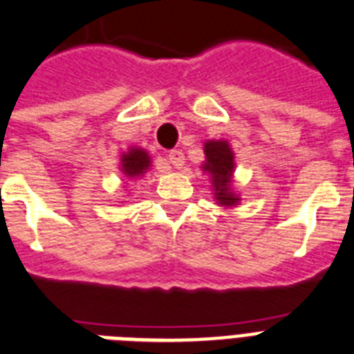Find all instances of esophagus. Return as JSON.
I'll list each match as a JSON object with an SVG mask.
<instances>
[{"label": "esophagus", "mask_w": 354, "mask_h": 354, "mask_svg": "<svg viewBox=\"0 0 354 354\" xmlns=\"http://www.w3.org/2000/svg\"><path fill=\"white\" fill-rule=\"evenodd\" d=\"M169 163L174 169H182L185 165V154L182 151H171L169 152Z\"/></svg>", "instance_id": "esophagus-1"}]
</instances>
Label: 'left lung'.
<instances>
[{"instance_id": "1", "label": "left lung", "mask_w": 354, "mask_h": 354, "mask_svg": "<svg viewBox=\"0 0 354 354\" xmlns=\"http://www.w3.org/2000/svg\"><path fill=\"white\" fill-rule=\"evenodd\" d=\"M205 158L207 162L203 163V171L211 174L212 187H214V194L216 200L222 205H234L238 198L234 196L229 189L231 183L232 169H234V156L227 142H207L205 143Z\"/></svg>"}]
</instances>
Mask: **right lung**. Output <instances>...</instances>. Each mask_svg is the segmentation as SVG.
<instances>
[{"mask_svg": "<svg viewBox=\"0 0 354 354\" xmlns=\"http://www.w3.org/2000/svg\"><path fill=\"white\" fill-rule=\"evenodd\" d=\"M149 167H151V158L142 149H131L129 154H123L122 171L125 176L140 178Z\"/></svg>", "mask_w": 354, "mask_h": 354, "instance_id": "obj_1", "label": "right lung"}]
</instances>
